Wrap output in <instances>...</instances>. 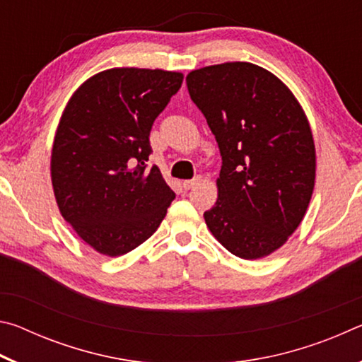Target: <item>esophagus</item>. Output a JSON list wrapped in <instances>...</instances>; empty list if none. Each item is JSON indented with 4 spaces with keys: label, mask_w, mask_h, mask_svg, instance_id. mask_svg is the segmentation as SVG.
<instances>
[{
    "label": "esophagus",
    "mask_w": 362,
    "mask_h": 362,
    "mask_svg": "<svg viewBox=\"0 0 362 362\" xmlns=\"http://www.w3.org/2000/svg\"><path fill=\"white\" fill-rule=\"evenodd\" d=\"M198 182H199V177H194V179H192V180H185V182L182 183V185H183V188H185V189H192Z\"/></svg>",
    "instance_id": "1"
}]
</instances>
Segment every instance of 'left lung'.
<instances>
[{
  "instance_id": "1",
  "label": "left lung",
  "mask_w": 362,
  "mask_h": 362,
  "mask_svg": "<svg viewBox=\"0 0 362 362\" xmlns=\"http://www.w3.org/2000/svg\"><path fill=\"white\" fill-rule=\"evenodd\" d=\"M187 86L222 156L206 225L241 259L274 252L302 222L315 188V144L302 107L273 73L249 62L194 70Z\"/></svg>"
}]
</instances>
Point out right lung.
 I'll use <instances>...</instances> for the list:
<instances>
[{
    "mask_svg": "<svg viewBox=\"0 0 362 362\" xmlns=\"http://www.w3.org/2000/svg\"><path fill=\"white\" fill-rule=\"evenodd\" d=\"M183 75L112 69L89 78L66 105L51 177L62 217L97 252H131L156 231L175 193L151 155L150 131Z\"/></svg>",
    "mask_w": 362,
    "mask_h": 362,
    "instance_id": "right-lung-1",
    "label": "right lung"
}]
</instances>
